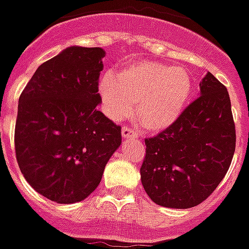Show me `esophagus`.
Here are the masks:
<instances>
[{
	"label": "esophagus",
	"mask_w": 249,
	"mask_h": 249,
	"mask_svg": "<svg viewBox=\"0 0 249 249\" xmlns=\"http://www.w3.org/2000/svg\"><path fill=\"white\" fill-rule=\"evenodd\" d=\"M122 135L124 138H135V137H138L137 131L131 127H122Z\"/></svg>",
	"instance_id": "obj_1"
}]
</instances>
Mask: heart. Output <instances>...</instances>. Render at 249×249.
Returning a JSON list of instances; mask_svg holds the SVG:
<instances>
[{"instance_id": "1", "label": "heart", "mask_w": 249, "mask_h": 249, "mask_svg": "<svg viewBox=\"0 0 249 249\" xmlns=\"http://www.w3.org/2000/svg\"><path fill=\"white\" fill-rule=\"evenodd\" d=\"M193 78L180 66L137 61L118 74L107 71L99 81L103 111L114 121L127 116L135 103V116L149 131H162L183 114L191 97Z\"/></svg>"}]
</instances>
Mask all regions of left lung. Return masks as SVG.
<instances>
[{
    "mask_svg": "<svg viewBox=\"0 0 249 249\" xmlns=\"http://www.w3.org/2000/svg\"><path fill=\"white\" fill-rule=\"evenodd\" d=\"M200 93L169 127L146 138L141 181L154 203L190 209L222 181L236 149V130L226 88L207 73Z\"/></svg>",
    "mask_w": 249,
    "mask_h": 249,
    "instance_id": "1",
    "label": "left lung"
}]
</instances>
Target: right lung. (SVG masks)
I'll list each match as a JSON object with an SVG mask.
<instances>
[{
  "instance_id": "right-lung-1",
  "label": "right lung",
  "mask_w": 249,
  "mask_h": 249,
  "mask_svg": "<svg viewBox=\"0 0 249 249\" xmlns=\"http://www.w3.org/2000/svg\"><path fill=\"white\" fill-rule=\"evenodd\" d=\"M106 55L71 46L42 63L18 99L15 149L31 187L56 203L88 198L121 146V126L97 106Z\"/></svg>"
}]
</instances>
